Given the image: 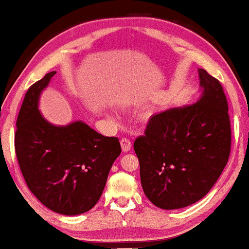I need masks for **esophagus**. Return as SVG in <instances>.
Masks as SVG:
<instances>
[{
  "mask_svg": "<svg viewBox=\"0 0 249 249\" xmlns=\"http://www.w3.org/2000/svg\"><path fill=\"white\" fill-rule=\"evenodd\" d=\"M120 144H121V149L124 152H128L131 149V141L127 138H122L120 140Z\"/></svg>",
  "mask_w": 249,
  "mask_h": 249,
  "instance_id": "34e87169",
  "label": "esophagus"
}]
</instances>
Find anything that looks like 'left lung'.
<instances>
[{
  "instance_id": "left-lung-1",
  "label": "left lung",
  "mask_w": 249,
  "mask_h": 249,
  "mask_svg": "<svg viewBox=\"0 0 249 249\" xmlns=\"http://www.w3.org/2000/svg\"><path fill=\"white\" fill-rule=\"evenodd\" d=\"M196 104L156 113L134 141L143 191L165 210L199 201L215 184L231 153L229 105L220 81L199 69Z\"/></svg>"
}]
</instances>
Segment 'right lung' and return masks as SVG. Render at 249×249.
<instances>
[{
	"label": "right lung",
	"instance_id": "1",
	"mask_svg": "<svg viewBox=\"0 0 249 249\" xmlns=\"http://www.w3.org/2000/svg\"><path fill=\"white\" fill-rule=\"evenodd\" d=\"M54 74H46L26 91L16 121L15 153L39 201L60 214L76 215L97 203L121 146L118 138L104 137L82 121L56 127L41 116L39 96Z\"/></svg>",
	"mask_w": 249,
	"mask_h": 249
}]
</instances>
